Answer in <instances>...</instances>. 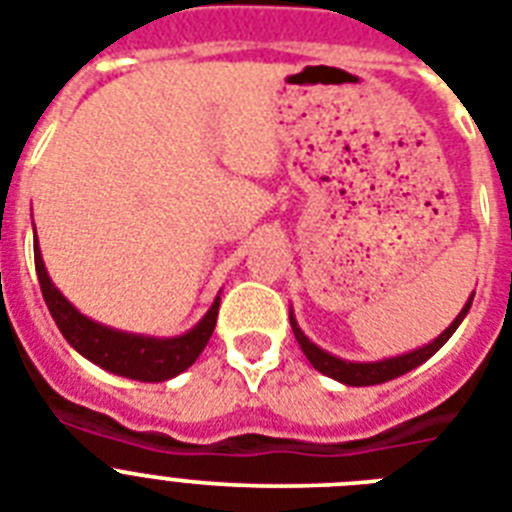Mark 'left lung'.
<instances>
[{
	"label": "left lung",
	"instance_id": "obj_1",
	"mask_svg": "<svg viewBox=\"0 0 512 512\" xmlns=\"http://www.w3.org/2000/svg\"><path fill=\"white\" fill-rule=\"evenodd\" d=\"M471 302H474V294L468 296V302L463 304L458 317L450 322L448 328L442 330L435 341H429L427 346H419V349L409 351V354L390 356V359H380V362H349V359H338V356L328 354V351L320 349L317 343H312L307 336H304L302 328H299V322H296L294 317V309L289 312V320H291V330H294V336H296V343H299V349L304 351V356H307L309 364H312L317 372L333 377V380L343 382V385L364 388V385H380V382L395 380V377L406 375V372H411V369H416L419 364L427 362L429 356H435L437 351L448 343V338L453 336L455 330H458V325H461L463 317L468 315V309H471Z\"/></svg>",
	"mask_w": 512,
	"mask_h": 512
}]
</instances>
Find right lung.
I'll use <instances>...</instances> for the list:
<instances>
[{
	"label": "right lung",
	"instance_id": "1",
	"mask_svg": "<svg viewBox=\"0 0 512 512\" xmlns=\"http://www.w3.org/2000/svg\"><path fill=\"white\" fill-rule=\"evenodd\" d=\"M33 257H36V273L41 283V294L49 307L51 317L62 330L72 349L83 354L88 362L98 364L106 372H114L119 377H130L140 382H163L184 372L187 367L195 364V359L203 354L208 346L218 320V304L221 294L213 299L210 309L182 336L174 338H156V336H140V333H127V330H114L109 325L85 317L75 304L54 286V281L46 273L44 257L38 239L33 244Z\"/></svg>",
	"mask_w": 512,
	"mask_h": 512
}]
</instances>
